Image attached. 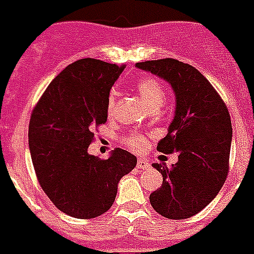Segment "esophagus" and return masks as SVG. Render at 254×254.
<instances>
[{
	"mask_svg": "<svg viewBox=\"0 0 254 254\" xmlns=\"http://www.w3.org/2000/svg\"><path fill=\"white\" fill-rule=\"evenodd\" d=\"M136 167H138L139 170H147V168H150V164H149L147 160L139 159L138 160V163H136Z\"/></svg>",
	"mask_w": 254,
	"mask_h": 254,
	"instance_id": "esophagus-1",
	"label": "esophagus"
}]
</instances>
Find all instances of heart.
I'll return each mask as SVG.
<instances>
[{"label":"heart","instance_id":"b5f03b06","mask_svg":"<svg viewBox=\"0 0 254 254\" xmlns=\"http://www.w3.org/2000/svg\"><path fill=\"white\" fill-rule=\"evenodd\" d=\"M136 91L141 97V100L143 104L149 107L150 109L154 108H160L165 101V90L164 86L160 83L159 80L153 76H146V78H142L138 83H136ZM115 102H116V97L115 93L109 94L108 98V109L109 112H112L113 108H115ZM126 143L134 149V150H145L147 146V139L146 136L141 135V134H131L127 139Z\"/></svg>","mask_w":254,"mask_h":254}]
</instances>
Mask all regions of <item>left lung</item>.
<instances>
[{"label":"left lung","mask_w":254,"mask_h":254,"mask_svg":"<svg viewBox=\"0 0 254 254\" xmlns=\"http://www.w3.org/2000/svg\"><path fill=\"white\" fill-rule=\"evenodd\" d=\"M136 66L165 79L176 98L175 116L157 150L179 152L178 163L171 168L153 164L163 175V185L150 194V204L167 219H188L204 209L226 182L233 136L230 113L194 66L175 59L143 61Z\"/></svg>","instance_id":"1"}]
</instances>
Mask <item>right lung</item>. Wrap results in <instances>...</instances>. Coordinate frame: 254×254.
I'll list each match as a JSON object with an SVG mask.
<instances>
[{"mask_svg":"<svg viewBox=\"0 0 254 254\" xmlns=\"http://www.w3.org/2000/svg\"><path fill=\"white\" fill-rule=\"evenodd\" d=\"M124 65L95 59L69 64L34 108L28 146L38 182L57 209L76 219L105 213L118 183L134 170L136 157L115 149L109 159L87 153L94 128L108 119V98Z\"/></svg>","mask_w":254,"mask_h":254,"instance_id":"1","label":"right lung"}]
</instances>
